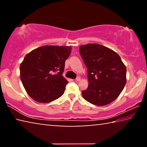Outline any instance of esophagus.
Masks as SVG:
<instances>
[{
    "instance_id": "34e87169",
    "label": "esophagus",
    "mask_w": 147,
    "mask_h": 147,
    "mask_svg": "<svg viewBox=\"0 0 147 147\" xmlns=\"http://www.w3.org/2000/svg\"><path fill=\"white\" fill-rule=\"evenodd\" d=\"M75 80L76 81H80V77H76V78L75 79Z\"/></svg>"
}]
</instances>
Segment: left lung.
<instances>
[{"label":"left lung","instance_id":"left-lung-1","mask_svg":"<svg viewBox=\"0 0 147 147\" xmlns=\"http://www.w3.org/2000/svg\"><path fill=\"white\" fill-rule=\"evenodd\" d=\"M80 54L88 70V88L84 98L96 106L115 100L126 82V68L115 52L98 44L80 47Z\"/></svg>","mask_w":147,"mask_h":147}]
</instances>
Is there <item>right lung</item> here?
I'll return each mask as SVG.
<instances>
[{
	"instance_id": "right-lung-1",
	"label": "right lung",
	"mask_w": 147,
	"mask_h": 147,
	"mask_svg": "<svg viewBox=\"0 0 147 147\" xmlns=\"http://www.w3.org/2000/svg\"><path fill=\"white\" fill-rule=\"evenodd\" d=\"M71 51V47L46 45L26 54L20 65V76L32 99L48 103L63 94L68 81L62 74Z\"/></svg>"
}]
</instances>
